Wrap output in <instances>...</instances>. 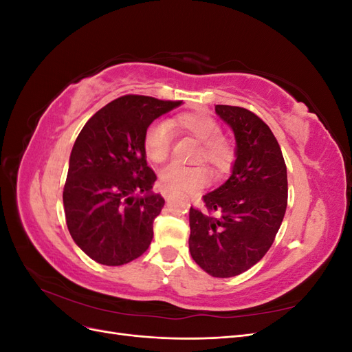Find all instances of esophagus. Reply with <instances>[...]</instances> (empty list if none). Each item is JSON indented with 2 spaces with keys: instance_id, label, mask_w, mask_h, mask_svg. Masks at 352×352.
<instances>
[{
  "instance_id": "34e87169",
  "label": "esophagus",
  "mask_w": 352,
  "mask_h": 352,
  "mask_svg": "<svg viewBox=\"0 0 352 352\" xmlns=\"http://www.w3.org/2000/svg\"><path fill=\"white\" fill-rule=\"evenodd\" d=\"M163 197H164V199L166 201H170V198H172V195H170V192H168V190H163Z\"/></svg>"
}]
</instances>
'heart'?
I'll list each match as a JSON object with an SVG mask.
<instances>
[{"mask_svg":"<svg viewBox=\"0 0 352 352\" xmlns=\"http://www.w3.org/2000/svg\"><path fill=\"white\" fill-rule=\"evenodd\" d=\"M172 124L179 132L188 133L199 141L197 160H206L219 173L228 172L235 160V145L228 136L220 133V124L206 111H184L176 114ZM173 131L167 122H154L144 135V153L154 164H162L170 155ZM211 173L202 164L185 166L168 164L160 173V182L166 190L185 194L210 184Z\"/></svg>","mask_w":352,"mask_h":352,"instance_id":"obj_1","label":"heart"}]
</instances>
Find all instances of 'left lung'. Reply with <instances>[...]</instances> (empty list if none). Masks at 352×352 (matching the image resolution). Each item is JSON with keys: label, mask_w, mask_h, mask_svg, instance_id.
Listing matches in <instances>:
<instances>
[{"label": "left lung", "mask_w": 352, "mask_h": 352, "mask_svg": "<svg viewBox=\"0 0 352 352\" xmlns=\"http://www.w3.org/2000/svg\"><path fill=\"white\" fill-rule=\"evenodd\" d=\"M216 113L235 133L236 160L226 182L202 197L206 210L190 207L189 251L208 274L232 278L272 247L286 211L287 175L280 146L257 114L235 105H216Z\"/></svg>", "instance_id": "left-lung-1"}]
</instances>
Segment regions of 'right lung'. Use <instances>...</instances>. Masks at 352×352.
Here are the masks:
<instances>
[{
  "mask_svg": "<svg viewBox=\"0 0 352 352\" xmlns=\"http://www.w3.org/2000/svg\"><path fill=\"white\" fill-rule=\"evenodd\" d=\"M180 104L124 95L95 113L78 135L63 204L73 241L97 263L122 265L150 247L164 198L151 194L157 176L146 164L144 135Z\"/></svg>",
  "mask_w": 352,
  "mask_h": 352,
  "instance_id": "right-lung-1",
  "label": "right lung"
}]
</instances>
